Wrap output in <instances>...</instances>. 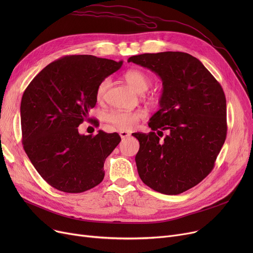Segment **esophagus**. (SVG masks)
<instances>
[{
  "label": "esophagus",
  "mask_w": 253,
  "mask_h": 253,
  "mask_svg": "<svg viewBox=\"0 0 253 253\" xmlns=\"http://www.w3.org/2000/svg\"><path fill=\"white\" fill-rule=\"evenodd\" d=\"M119 134H120V136H121V138H123V139L130 136V133H128V132H126V131H120Z\"/></svg>",
  "instance_id": "obj_1"
}]
</instances>
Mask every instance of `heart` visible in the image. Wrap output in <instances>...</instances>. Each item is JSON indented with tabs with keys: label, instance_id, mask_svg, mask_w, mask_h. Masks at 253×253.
I'll return each mask as SVG.
<instances>
[{
	"label": "heart",
	"instance_id": "obj_1",
	"mask_svg": "<svg viewBox=\"0 0 253 253\" xmlns=\"http://www.w3.org/2000/svg\"><path fill=\"white\" fill-rule=\"evenodd\" d=\"M125 81L133 88L136 92L142 93L147 91L151 86V79L144 72L140 70H129L124 74ZM110 87V79L105 78L99 83L96 89L97 99H102L106 90ZM144 118L142 111L126 112L113 110L108 115V121L112 126L119 130H131L133 129L141 119Z\"/></svg>",
	"mask_w": 253,
	"mask_h": 253
}]
</instances>
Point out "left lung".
<instances>
[{"label":"left lung","mask_w":253,"mask_h":253,"mask_svg":"<svg viewBox=\"0 0 253 253\" xmlns=\"http://www.w3.org/2000/svg\"><path fill=\"white\" fill-rule=\"evenodd\" d=\"M128 62L156 73L163 84L160 110L149 122L153 131L133 134L139 141V177L159 193L181 194L214 167L227 137L224 92L202 62L188 53H144ZM163 130L168 135L161 140Z\"/></svg>","instance_id":"obj_1"}]
</instances>
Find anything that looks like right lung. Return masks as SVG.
<instances>
[{"label":"right lung","mask_w":253,"mask_h":253,"mask_svg":"<svg viewBox=\"0 0 253 253\" xmlns=\"http://www.w3.org/2000/svg\"><path fill=\"white\" fill-rule=\"evenodd\" d=\"M123 61L66 55L48 64L25 89L20 104L23 149L51 187L83 193L99 184L118 133L81 135L78 127L96 104V89Z\"/></svg>","instance_id":"1"}]
</instances>
